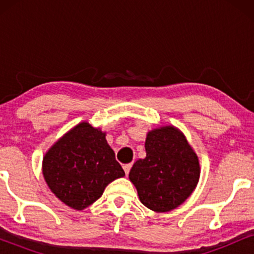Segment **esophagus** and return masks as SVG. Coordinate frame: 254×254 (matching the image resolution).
<instances>
[{
	"label": "esophagus",
	"mask_w": 254,
	"mask_h": 254,
	"mask_svg": "<svg viewBox=\"0 0 254 254\" xmlns=\"http://www.w3.org/2000/svg\"><path fill=\"white\" fill-rule=\"evenodd\" d=\"M130 168H131V164H125L124 165V170H125V173L128 176V173L130 171Z\"/></svg>",
	"instance_id": "34e87169"
}]
</instances>
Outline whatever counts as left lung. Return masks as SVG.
Here are the masks:
<instances>
[{
  "instance_id": "1",
  "label": "left lung",
  "mask_w": 254,
  "mask_h": 254,
  "mask_svg": "<svg viewBox=\"0 0 254 254\" xmlns=\"http://www.w3.org/2000/svg\"><path fill=\"white\" fill-rule=\"evenodd\" d=\"M143 159L134 163L129 179L149 209L165 213L180 206L197 185L200 164L185 135L173 126L148 133Z\"/></svg>"
}]
</instances>
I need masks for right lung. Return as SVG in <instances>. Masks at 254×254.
<instances>
[{
	"instance_id": "right-lung-1",
	"label": "right lung",
	"mask_w": 254,
	"mask_h": 254,
	"mask_svg": "<svg viewBox=\"0 0 254 254\" xmlns=\"http://www.w3.org/2000/svg\"><path fill=\"white\" fill-rule=\"evenodd\" d=\"M105 136L99 128L81 123L44 156L43 173L48 187L76 210L89 207L111 182L125 176Z\"/></svg>"
}]
</instances>
